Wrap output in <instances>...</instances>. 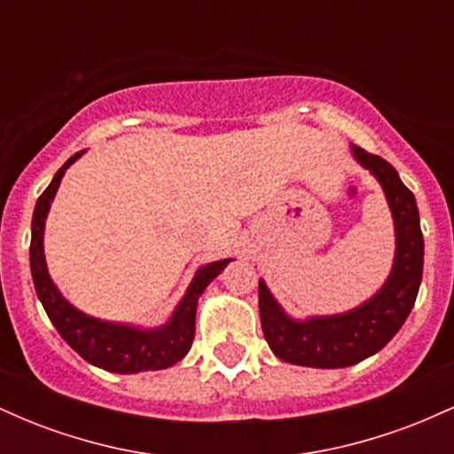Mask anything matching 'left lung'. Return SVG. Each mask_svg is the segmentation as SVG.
Here are the masks:
<instances>
[{
  "label": "left lung",
  "mask_w": 454,
  "mask_h": 454,
  "mask_svg": "<svg viewBox=\"0 0 454 454\" xmlns=\"http://www.w3.org/2000/svg\"><path fill=\"white\" fill-rule=\"evenodd\" d=\"M356 160L382 184L393 211L397 252L393 273L384 288L367 303L341 316L296 322L281 311L278 301L260 281V325L269 348L281 361L303 367H350L382 350L397 335L416 303L423 279V232L414 194L401 184L397 170L380 155L352 147Z\"/></svg>",
  "instance_id": "obj_1"
}]
</instances>
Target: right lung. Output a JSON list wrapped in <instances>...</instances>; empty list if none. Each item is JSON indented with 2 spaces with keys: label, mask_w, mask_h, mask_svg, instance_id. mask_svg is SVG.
<instances>
[{
  "label": "right lung",
  "mask_w": 454,
  "mask_h": 454,
  "mask_svg": "<svg viewBox=\"0 0 454 454\" xmlns=\"http://www.w3.org/2000/svg\"><path fill=\"white\" fill-rule=\"evenodd\" d=\"M81 153L82 151H78L57 170L55 179L51 181V185L46 187L43 196L35 202L29 245L31 278H34L35 294L43 301L46 316L51 317V322L59 331V335L64 337L67 346L81 354L87 363L114 373L155 372V369L170 367V364L179 363L190 352L192 341H194L198 296L205 293L211 279H215L231 260H217V262L207 264V267L198 270L194 281L187 288L184 301H181L173 317H170V322L161 328L140 331V328L126 325L96 320V317L78 311L76 307H72L59 294L53 279L49 278V270H46L44 262L43 234L46 213H49L51 200L55 198L57 187L61 184V176H64L66 168L72 161L81 158Z\"/></svg>",
  "instance_id": "right-lung-1"
}]
</instances>
